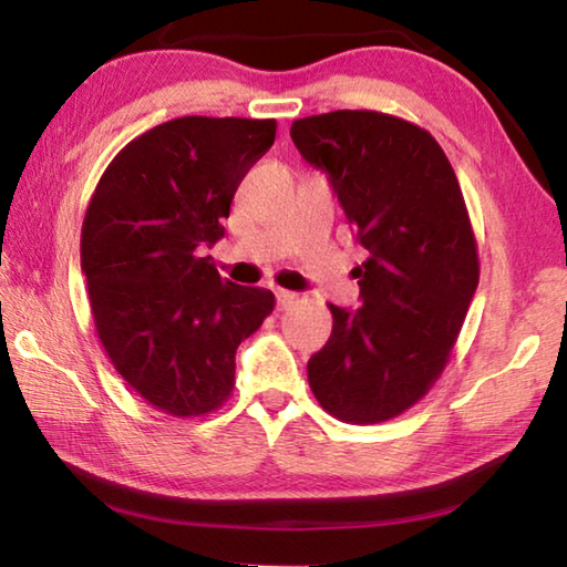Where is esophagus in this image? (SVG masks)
Here are the masks:
<instances>
[{
	"instance_id": "esophagus-1",
	"label": "esophagus",
	"mask_w": 567,
	"mask_h": 567,
	"mask_svg": "<svg viewBox=\"0 0 567 567\" xmlns=\"http://www.w3.org/2000/svg\"><path fill=\"white\" fill-rule=\"evenodd\" d=\"M275 297H277V310H287V307L297 300V295L290 290H277Z\"/></svg>"
}]
</instances>
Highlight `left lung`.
<instances>
[{
  "instance_id": "left-lung-1",
  "label": "left lung",
  "mask_w": 567,
  "mask_h": 567,
  "mask_svg": "<svg viewBox=\"0 0 567 567\" xmlns=\"http://www.w3.org/2000/svg\"><path fill=\"white\" fill-rule=\"evenodd\" d=\"M305 162L328 175L364 262L358 310L330 305L332 334L307 362L320 405L342 422L400 415L440 378L480 280L477 245L443 147L372 110L292 122Z\"/></svg>"
}]
</instances>
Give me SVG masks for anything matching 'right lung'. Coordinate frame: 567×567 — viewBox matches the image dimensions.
<instances>
[{
  "instance_id": "right-lung-1",
  "label": "right lung",
  "mask_w": 567,
  "mask_h": 567,
  "mask_svg": "<svg viewBox=\"0 0 567 567\" xmlns=\"http://www.w3.org/2000/svg\"><path fill=\"white\" fill-rule=\"evenodd\" d=\"M275 120L179 117L140 134L104 169L82 225V275L114 370L172 417L223 408L237 344L272 312L265 287L223 280L199 247L225 237L239 182Z\"/></svg>"
}]
</instances>
